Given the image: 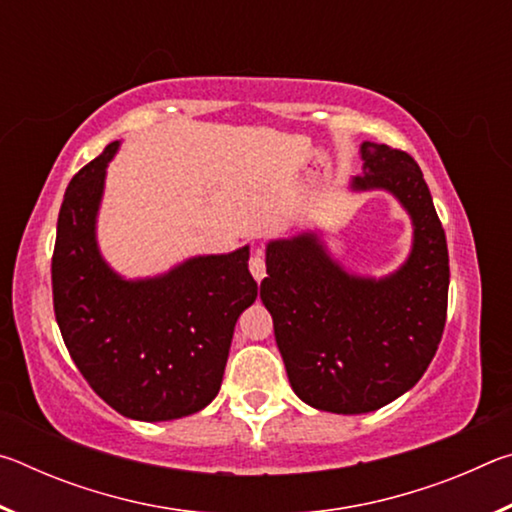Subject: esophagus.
<instances>
[{
    "label": "esophagus",
    "instance_id": "1",
    "mask_svg": "<svg viewBox=\"0 0 512 512\" xmlns=\"http://www.w3.org/2000/svg\"><path fill=\"white\" fill-rule=\"evenodd\" d=\"M248 268H250V273H253V277H255L257 282H262V280H264V275H266V264H264V257H262V253H255L253 257H250Z\"/></svg>",
    "mask_w": 512,
    "mask_h": 512
}]
</instances>
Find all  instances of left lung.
<instances>
[{"label":"left lung","instance_id":"1","mask_svg":"<svg viewBox=\"0 0 512 512\" xmlns=\"http://www.w3.org/2000/svg\"><path fill=\"white\" fill-rule=\"evenodd\" d=\"M352 192H388L413 225L411 253L384 277L357 275L318 232L266 244L262 282L293 393L318 411H377L418 384L443 339L449 255L422 171L409 153L361 144Z\"/></svg>","mask_w":512,"mask_h":512}]
</instances>
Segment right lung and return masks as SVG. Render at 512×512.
I'll return each mask as SVG.
<instances>
[{"label": "right lung", "instance_id": "obj_1", "mask_svg": "<svg viewBox=\"0 0 512 512\" xmlns=\"http://www.w3.org/2000/svg\"><path fill=\"white\" fill-rule=\"evenodd\" d=\"M121 142L76 173L58 214L54 311L92 391L131 420H178L219 393L241 311L257 298L250 248L196 255L167 273L126 280L97 241L106 169Z\"/></svg>", "mask_w": 512, "mask_h": 512}]
</instances>
